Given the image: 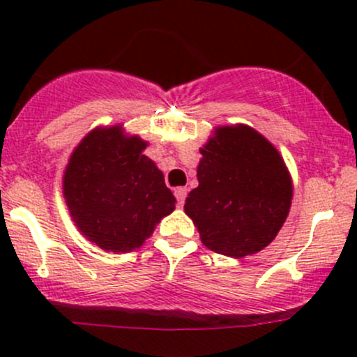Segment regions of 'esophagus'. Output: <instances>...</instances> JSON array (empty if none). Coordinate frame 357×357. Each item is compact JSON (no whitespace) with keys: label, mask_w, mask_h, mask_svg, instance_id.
Returning <instances> with one entry per match:
<instances>
[{"label":"esophagus","mask_w":357,"mask_h":357,"mask_svg":"<svg viewBox=\"0 0 357 357\" xmlns=\"http://www.w3.org/2000/svg\"><path fill=\"white\" fill-rule=\"evenodd\" d=\"M186 195H188V190H186V188H176L174 190V197H176V200H178L179 207H181V205L185 204Z\"/></svg>","instance_id":"34e87169"}]
</instances>
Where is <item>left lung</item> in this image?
Listing matches in <instances>:
<instances>
[{
	"instance_id": "left-lung-1",
	"label": "left lung",
	"mask_w": 357,
	"mask_h": 357,
	"mask_svg": "<svg viewBox=\"0 0 357 357\" xmlns=\"http://www.w3.org/2000/svg\"><path fill=\"white\" fill-rule=\"evenodd\" d=\"M199 186L185 212L202 243L218 254L245 257L275 240L289 215L291 181L275 146L248 126H225L200 150Z\"/></svg>"
}]
</instances>
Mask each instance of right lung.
<instances>
[{
  "label": "right lung",
  "mask_w": 357,
  "mask_h": 357,
  "mask_svg": "<svg viewBox=\"0 0 357 357\" xmlns=\"http://www.w3.org/2000/svg\"><path fill=\"white\" fill-rule=\"evenodd\" d=\"M146 143L124 136L121 126L95 129L72 153L63 176L72 219L103 250L142 247L176 199L149 157Z\"/></svg>",
  "instance_id": "right-lung-1"
}]
</instances>
